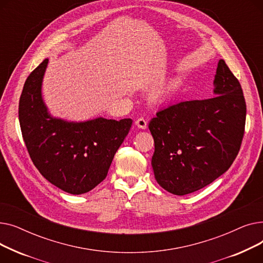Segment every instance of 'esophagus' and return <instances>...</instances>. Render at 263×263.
<instances>
[{
  "label": "esophagus",
  "instance_id": "1",
  "mask_svg": "<svg viewBox=\"0 0 263 263\" xmlns=\"http://www.w3.org/2000/svg\"><path fill=\"white\" fill-rule=\"evenodd\" d=\"M135 124H136L137 128L143 129V130H145L147 128V121L144 118H139V119H137L135 121Z\"/></svg>",
  "mask_w": 263,
  "mask_h": 263
}]
</instances>
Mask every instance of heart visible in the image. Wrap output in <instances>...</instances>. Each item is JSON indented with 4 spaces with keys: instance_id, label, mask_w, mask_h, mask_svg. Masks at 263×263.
Here are the masks:
<instances>
[{
    "instance_id": "obj_1",
    "label": "heart",
    "mask_w": 263,
    "mask_h": 263,
    "mask_svg": "<svg viewBox=\"0 0 263 263\" xmlns=\"http://www.w3.org/2000/svg\"><path fill=\"white\" fill-rule=\"evenodd\" d=\"M165 95H166V90H165V89L159 90V91L156 93V98H157V100H159V101H163V100L165 99Z\"/></svg>"
}]
</instances>
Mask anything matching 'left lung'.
<instances>
[{
  "label": "left lung",
  "mask_w": 263,
  "mask_h": 263,
  "mask_svg": "<svg viewBox=\"0 0 263 263\" xmlns=\"http://www.w3.org/2000/svg\"><path fill=\"white\" fill-rule=\"evenodd\" d=\"M213 86L212 98L171 105L149 122L155 178L172 194L183 196L210 184L238 156L246 104L238 79L223 60Z\"/></svg>",
  "instance_id": "obj_1"
}]
</instances>
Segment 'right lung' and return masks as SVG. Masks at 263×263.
<instances>
[{
  "mask_svg": "<svg viewBox=\"0 0 263 263\" xmlns=\"http://www.w3.org/2000/svg\"><path fill=\"white\" fill-rule=\"evenodd\" d=\"M46 59L26 79L19 101L24 143L39 173L72 195L84 194L102 182L132 119L97 117L69 121L51 115L43 92Z\"/></svg>",
  "mask_w": 263,
  "mask_h": 263,
  "instance_id": "obj_1",
  "label": "right lung"
}]
</instances>
